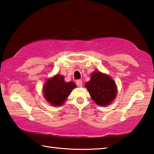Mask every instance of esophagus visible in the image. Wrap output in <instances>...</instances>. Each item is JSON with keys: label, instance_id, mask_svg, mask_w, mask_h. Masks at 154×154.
<instances>
[{"label": "esophagus", "instance_id": "esophagus-1", "mask_svg": "<svg viewBox=\"0 0 154 154\" xmlns=\"http://www.w3.org/2000/svg\"><path fill=\"white\" fill-rule=\"evenodd\" d=\"M76 84H77V86H79V87H82V85H83L82 81V80H77V82H76Z\"/></svg>", "mask_w": 154, "mask_h": 154}]
</instances>
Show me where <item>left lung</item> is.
I'll return each instance as SVG.
<instances>
[{
    "mask_svg": "<svg viewBox=\"0 0 154 154\" xmlns=\"http://www.w3.org/2000/svg\"><path fill=\"white\" fill-rule=\"evenodd\" d=\"M85 86L92 100L99 106L111 104L117 95L116 82L110 76L100 71L92 72Z\"/></svg>",
    "mask_w": 154,
    "mask_h": 154,
    "instance_id": "1",
    "label": "left lung"
}]
</instances>
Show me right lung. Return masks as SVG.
Segmentation results:
<instances>
[{"label":"right lung","mask_w":154,"mask_h":154,"mask_svg":"<svg viewBox=\"0 0 154 154\" xmlns=\"http://www.w3.org/2000/svg\"><path fill=\"white\" fill-rule=\"evenodd\" d=\"M75 88H76L75 83L66 82L62 75H56L45 83L43 96L50 105L61 106Z\"/></svg>","instance_id":"right-lung-1"}]
</instances>
